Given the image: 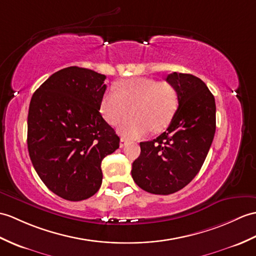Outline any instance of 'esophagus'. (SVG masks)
<instances>
[{"label":"esophagus","instance_id":"34e87169","mask_svg":"<svg viewBox=\"0 0 256 256\" xmlns=\"http://www.w3.org/2000/svg\"><path fill=\"white\" fill-rule=\"evenodd\" d=\"M126 142H128V140H126V138H121V140H120V147L122 148V147L126 146Z\"/></svg>","mask_w":256,"mask_h":256}]
</instances>
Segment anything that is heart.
I'll return each mask as SVG.
<instances>
[{
	"label": "heart",
	"instance_id": "obj_1",
	"mask_svg": "<svg viewBox=\"0 0 256 256\" xmlns=\"http://www.w3.org/2000/svg\"><path fill=\"white\" fill-rule=\"evenodd\" d=\"M116 89L104 94L100 112L110 126H116L130 108L133 116L118 128V132L130 138H140L152 128L159 130L167 126L179 102L178 92L171 82L150 77L122 80Z\"/></svg>",
	"mask_w": 256,
	"mask_h": 256
}]
</instances>
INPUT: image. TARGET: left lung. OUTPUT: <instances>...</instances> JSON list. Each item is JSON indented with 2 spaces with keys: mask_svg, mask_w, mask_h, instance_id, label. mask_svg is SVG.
Returning <instances> with one entry per match:
<instances>
[{
  "mask_svg": "<svg viewBox=\"0 0 256 256\" xmlns=\"http://www.w3.org/2000/svg\"><path fill=\"white\" fill-rule=\"evenodd\" d=\"M166 80L176 87L179 106L166 132L140 142L130 171L140 188L160 195L178 192L194 179L216 130L215 98L203 80L176 72Z\"/></svg>",
  "mask_w": 256,
  "mask_h": 256,
  "instance_id": "8db88e82",
  "label": "left lung"
}]
</instances>
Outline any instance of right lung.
Instances as JSON below:
<instances>
[{
  "mask_svg": "<svg viewBox=\"0 0 256 256\" xmlns=\"http://www.w3.org/2000/svg\"><path fill=\"white\" fill-rule=\"evenodd\" d=\"M106 75L70 66L52 74L32 94L27 145L34 168L46 186L68 200L96 194L101 162L120 138L99 112Z\"/></svg>",
  "mask_w": 256,
  "mask_h": 256,
  "instance_id": "obj_1",
  "label": "right lung"
}]
</instances>
